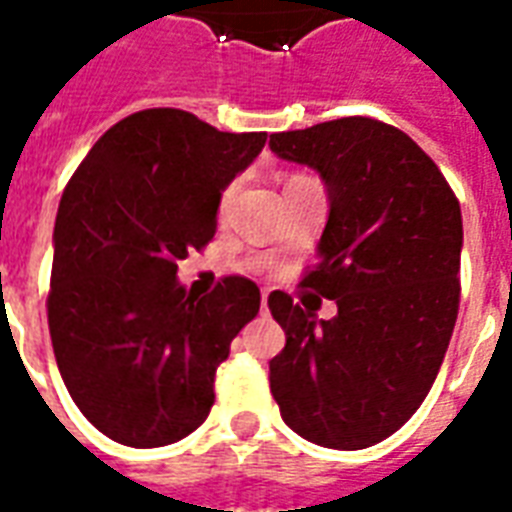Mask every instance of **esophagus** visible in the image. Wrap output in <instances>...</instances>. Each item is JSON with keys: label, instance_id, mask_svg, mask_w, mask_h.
I'll use <instances>...</instances> for the list:
<instances>
[{"label": "esophagus", "instance_id": "34e87169", "mask_svg": "<svg viewBox=\"0 0 512 512\" xmlns=\"http://www.w3.org/2000/svg\"><path fill=\"white\" fill-rule=\"evenodd\" d=\"M260 310L268 312V290H263V293H260Z\"/></svg>", "mask_w": 512, "mask_h": 512}]
</instances>
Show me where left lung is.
Masks as SVG:
<instances>
[{"mask_svg": "<svg viewBox=\"0 0 512 512\" xmlns=\"http://www.w3.org/2000/svg\"><path fill=\"white\" fill-rule=\"evenodd\" d=\"M268 145L326 183L321 260L301 285L337 304L318 321L288 293L268 296L285 329L271 395L312 444L365 450L403 428L439 376L461 301V205L433 158L373 117L282 131Z\"/></svg>", "mask_w": 512, "mask_h": 512, "instance_id": "8db88e82", "label": "left lung"}]
</instances>
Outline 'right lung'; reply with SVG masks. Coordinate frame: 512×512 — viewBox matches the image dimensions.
<instances>
[{
	"instance_id": "obj_1",
	"label": "right lung",
	"mask_w": 512,
	"mask_h": 512,
	"mask_svg": "<svg viewBox=\"0 0 512 512\" xmlns=\"http://www.w3.org/2000/svg\"><path fill=\"white\" fill-rule=\"evenodd\" d=\"M266 145L183 109L109 128L62 191L46 299L60 376L84 417L126 447H164L213 406L216 367L260 310V288L224 277L208 296L178 260L216 233L224 186Z\"/></svg>"
}]
</instances>
